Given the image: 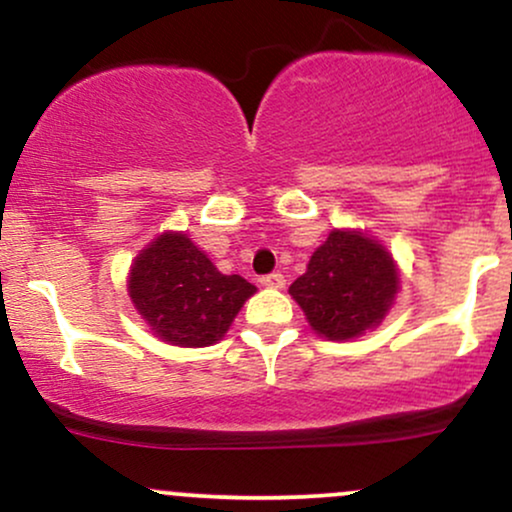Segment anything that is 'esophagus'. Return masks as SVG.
I'll return each instance as SVG.
<instances>
[{
  "instance_id": "esophagus-1",
  "label": "esophagus",
  "mask_w": 512,
  "mask_h": 512,
  "mask_svg": "<svg viewBox=\"0 0 512 512\" xmlns=\"http://www.w3.org/2000/svg\"><path fill=\"white\" fill-rule=\"evenodd\" d=\"M260 284H262V286H267V289H284V286H286V279H284V274L274 272V274L262 276Z\"/></svg>"
}]
</instances>
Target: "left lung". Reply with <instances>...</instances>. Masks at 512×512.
Returning <instances> with one entry per match:
<instances>
[{
    "label": "left lung",
    "instance_id": "left-lung-1",
    "mask_svg": "<svg viewBox=\"0 0 512 512\" xmlns=\"http://www.w3.org/2000/svg\"><path fill=\"white\" fill-rule=\"evenodd\" d=\"M289 293L317 337L349 342L375 330L390 313L399 269L380 240L356 228H334Z\"/></svg>",
    "mask_w": 512,
    "mask_h": 512
}]
</instances>
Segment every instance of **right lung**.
<instances>
[{
	"instance_id": "1",
	"label": "right lung",
	"mask_w": 512,
	"mask_h": 512,
	"mask_svg": "<svg viewBox=\"0 0 512 512\" xmlns=\"http://www.w3.org/2000/svg\"><path fill=\"white\" fill-rule=\"evenodd\" d=\"M257 289L240 274H221L182 231H166L132 260L127 293L144 325L185 349L211 346L233 325Z\"/></svg>"
}]
</instances>
